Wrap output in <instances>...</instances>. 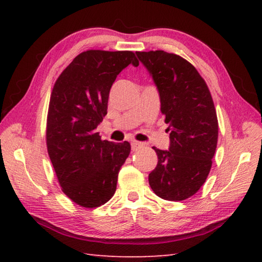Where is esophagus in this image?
<instances>
[{
  "mask_svg": "<svg viewBox=\"0 0 262 262\" xmlns=\"http://www.w3.org/2000/svg\"><path fill=\"white\" fill-rule=\"evenodd\" d=\"M130 144H132V150L133 151H135V150H137V148H140L143 143H141V142H137V141H132Z\"/></svg>",
  "mask_w": 262,
  "mask_h": 262,
  "instance_id": "obj_1",
  "label": "esophagus"
}]
</instances>
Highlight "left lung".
<instances>
[{
  "label": "left lung",
  "mask_w": 262,
  "mask_h": 262,
  "mask_svg": "<svg viewBox=\"0 0 262 262\" xmlns=\"http://www.w3.org/2000/svg\"><path fill=\"white\" fill-rule=\"evenodd\" d=\"M156 84L170 132V148L154 147L158 163L149 174L157 196L183 201L205 184L215 155L219 121L205 79L187 60L164 51L136 52Z\"/></svg>",
  "instance_id": "obj_1"
}]
</instances>
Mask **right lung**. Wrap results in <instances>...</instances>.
<instances>
[{"instance_id":"add662e5","label":"right lung","mask_w":262,"mask_h":262,"mask_svg":"<svg viewBox=\"0 0 262 262\" xmlns=\"http://www.w3.org/2000/svg\"><path fill=\"white\" fill-rule=\"evenodd\" d=\"M130 63L139 66L129 51L83 52L53 88L47 151L63 193L82 207H99L113 196L119 171L130 152L127 141H103L96 133L107 114L111 86Z\"/></svg>"}]
</instances>
